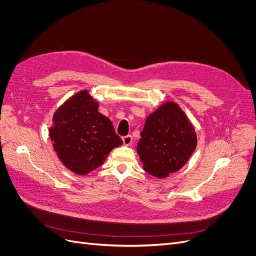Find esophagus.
I'll use <instances>...</instances> for the list:
<instances>
[{
	"instance_id": "34e87169",
	"label": "esophagus",
	"mask_w": 256,
	"mask_h": 256,
	"mask_svg": "<svg viewBox=\"0 0 256 256\" xmlns=\"http://www.w3.org/2000/svg\"><path fill=\"white\" fill-rule=\"evenodd\" d=\"M122 141H124V145H130L132 142V137L130 135L124 136V137H122Z\"/></svg>"
}]
</instances>
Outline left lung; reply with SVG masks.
I'll return each instance as SVG.
<instances>
[{"mask_svg":"<svg viewBox=\"0 0 256 256\" xmlns=\"http://www.w3.org/2000/svg\"><path fill=\"white\" fill-rule=\"evenodd\" d=\"M140 136L137 152L143 168L158 178L182 168L197 145L194 126L174 102H163L147 116Z\"/></svg>","mask_w":256,"mask_h":256,"instance_id":"obj_1","label":"left lung"}]
</instances>
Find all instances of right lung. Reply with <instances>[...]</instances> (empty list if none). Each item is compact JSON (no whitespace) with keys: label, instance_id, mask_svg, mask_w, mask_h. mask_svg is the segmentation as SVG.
<instances>
[{"label":"right lung","instance_id":"right-lung-1","mask_svg":"<svg viewBox=\"0 0 256 256\" xmlns=\"http://www.w3.org/2000/svg\"><path fill=\"white\" fill-rule=\"evenodd\" d=\"M48 134L61 163L78 176L102 166L111 150L122 144L88 90L76 92L58 108Z\"/></svg>","mask_w":256,"mask_h":256}]
</instances>
